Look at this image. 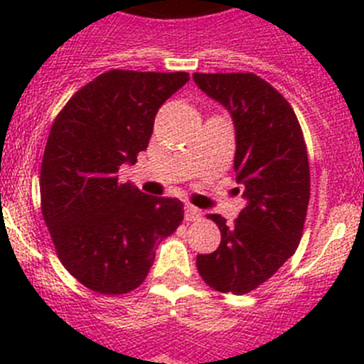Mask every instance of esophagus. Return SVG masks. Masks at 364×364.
<instances>
[{
  "label": "esophagus",
  "mask_w": 364,
  "mask_h": 364,
  "mask_svg": "<svg viewBox=\"0 0 364 364\" xmlns=\"http://www.w3.org/2000/svg\"><path fill=\"white\" fill-rule=\"evenodd\" d=\"M184 217H186V220H189V222L200 220V218H202V211L198 210V208H195V205L188 204L184 208Z\"/></svg>",
  "instance_id": "1"
}]
</instances>
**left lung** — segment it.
Returning a JSON list of instances; mask_svg holds the SVG:
<instances>
[{"instance_id":"1","label":"left lung","mask_w":364,"mask_h":364,"mask_svg":"<svg viewBox=\"0 0 364 364\" xmlns=\"http://www.w3.org/2000/svg\"><path fill=\"white\" fill-rule=\"evenodd\" d=\"M193 80L233 118L235 173L247 202L233 226L208 215L220 230V246L198 255L197 269L220 294H250L301 242L310 202L306 142L288 100L257 74L195 73Z\"/></svg>"}]
</instances>
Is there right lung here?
Masks as SVG:
<instances>
[{"mask_svg": "<svg viewBox=\"0 0 364 364\" xmlns=\"http://www.w3.org/2000/svg\"><path fill=\"white\" fill-rule=\"evenodd\" d=\"M188 73L112 69L58 112L40 171L41 213L58 259L85 288L129 294L146 281L154 247L184 218L178 198L149 197L118 178L147 149L160 105Z\"/></svg>", "mask_w": 364, "mask_h": 364, "instance_id": "add662e5", "label": "right lung"}]
</instances>
